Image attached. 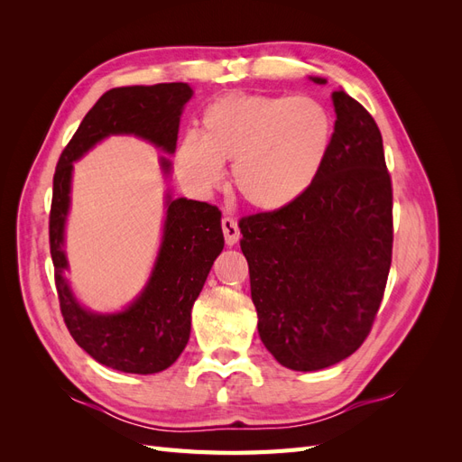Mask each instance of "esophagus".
<instances>
[{
	"instance_id": "34e87169",
	"label": "esophagus",
	"mask_w": 462,
	"mask_h": 462,
	"mask_svg": "<svg viewBox=\"0 0 462 462\" xmlns=\"http://www.w3.org/2000/svg\"><path fill=\"white\" fill-rule=\"evenodd\" d=\"M221 229H223V236H226V243L229 246H233L236 241H239L241 231H239V226H236V221L233 217H223L221 219Z\"/></svg>"
}]
</instances>
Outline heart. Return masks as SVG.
<instances>
[{"label":"heart","mask_w":462,"mask_h":462,"mask_svg":"<svg viewBox=\"0 0 462 462\" xmlns=\"http://www.w3.org/2000/svg\"><path fill=\"white\" fill-rule=\"evenodd\" d=\"M331 141V114L316 97L226 94L202 111L200 134L180 138L175 167L190 187L208 192L219 185L223 163L233 162L243 200L279 212L316 183Z\"/></svg>","instance_id":"obj_1"}]
</instances>
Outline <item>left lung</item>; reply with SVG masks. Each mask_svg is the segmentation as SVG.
Here are the masks:
<instances>
[{"label":"left lung","instance_id":"1","mask_svg":"<svg viewBox=\"0 0 462 462\" xmlns=\"http://www.w3.org/2000/svg\"><path fill=\"white\" fill-rule=\"evenodd\" d=\"M331 97L337 121L316 183L285 209L239 221L260 339L299 372L337 365L366 341L393 253L382 133L345 90Z\"/></svg>","mask_w":462,"mask_h":462}]
</instances>
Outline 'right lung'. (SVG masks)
Listing matches in <instances>:
<instances>
[{"mask_svg": "<svg viewBox=\"0 0 462 462\" xmlns=\"http://www.w3.org/2000/svg\"><path fill=\"white\" fill-rule=\"evenodd\" d=\"M190 96L187 82L107 90L80 121L55 165L50 253L63 321L77 345L94 360L127 374L162 372L183 353L192 304L223 250L221 212L208 202L170 197L160 256L143 295L119 314L87 312L63 279L67 260L61 246L73 162L109 134H136L173 153L180 111ZM162 165L170 171V162L162 160Z\"/></svg>", "mask_w": 462, "mask_h": 462, "instance_id": "1", "label": "right lung"}]
</instances>
